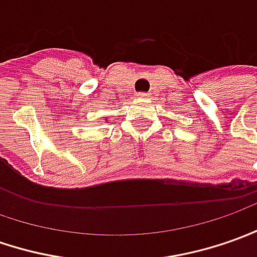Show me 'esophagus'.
Returning <instances> with one entry per match:
<instances>
[{
    "label": "esophagus",
    "instance_id": "esophagus-1",
    "mask_svg": "<svg viewBox=\"0 0 257 257\" xmlns=\"http://www.w3.org/2000/svg\"><path fill=\"white\" fill-rule=\"evenodd\" d=\"M138 95H139L141 98H149V97H151V94H149V92H145V91L138 92Z\"/></svg>",
    "mask_w": 257,
    "mask_h": 257
}]
</instances>
